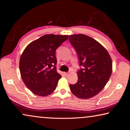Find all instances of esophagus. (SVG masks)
I'll return each mask as SVG.
<instances>
[{
    "instance_id": "obj_1",
    "label": "esophagus",
    "mask_w": 130,
    "mask_h": 130,
    "mask_svg": "<svg viewBox=\"0 0 130 130\" xmlns=\"http://www.w3.org/2000/svg\"><path fill=\"white\" fill-rule=\"evenodd\" d=\"M68 73H67V72H63V75H64L65 76H67L68 75Z\"/></svg>"
}]
</instances>
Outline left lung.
Instances as JSON below:
<instances>
[{
	"label": "left lung",
	"mask_w": 130,
	"mask_h": 130,
	"mask_svg": "<svg viewBox=\"0 0 130 130\" xmlns=\"http://www.w3.org/2000/svg\"><path fill=\"white\" fill-rule=\"evenodd\" d=\"M81 67L78 81L70 84L73 94L80 99H89L103 89L112 73V63L106 49L94 39L83 34L69 37Z\"/></svg>",
	"instance_id": "1"
}]
</instances>
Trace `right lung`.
Listing matches in <instances>:
<instances>
[{
    "instance_id": "obj_1",
    "label": "right lung",
    "mask_w": 130,
    "mask_h": 130,
    "mask_svg": "<svg viewBox=\"0 0 130 130\" xmlns=\"http://www.w3.org/2000/svg\"><path fill=\"white\" fill-rule=\"evenodd\" d=\"M68 36L46 34L28 45L19 61L21 75L32 93L46 96L56 89L61 76L57 72L56 49Z\"/></svg>"
}]
</instances>
